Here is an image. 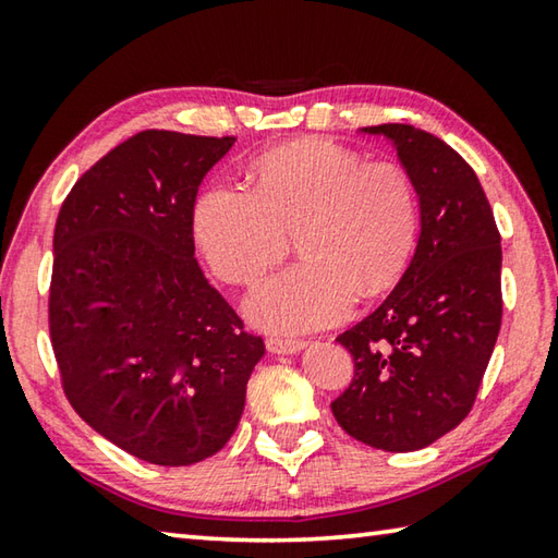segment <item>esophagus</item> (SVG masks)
Listing matches in <instances>:
<instances>
[{"label": "esophagus", "mask_w": 558, "mask_h": 558, "mask_svg": "<svg viewBox=\"0 0 558 558\" xmlns=\"http://www.w3.org/2000/svg\"><path fill=\"white\" fill-rule=\"evenodd\" d=\"M266 347H268V352H272V354H298L300 349H305V342H302V339L272 335V337L266 339Z\"/></svg>", "instance_id": "esophagus-1"}]
</instances>
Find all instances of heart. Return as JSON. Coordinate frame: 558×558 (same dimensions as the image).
<instances>
[{"label":"heart","instance_id":"heart-1","mask_svg":"<svg viewBox=\"0 0 558 558\" xmlns=\"http://www.w3.org/2000/svg\"><path fill=\"white\" fill-rule=\"evenodd\" d=\"M418 202L405 169L362 162L327 140H295L260 155L251 192L211 184L194 204V235L216 276L251 286L286 256L300 260L245 298L258 327L298 332L335 323L354 298L393 286L411 256Z\"/></svg>","mask_w":558,"mask_h":558}]
</instances>
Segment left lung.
<instances>
[{
	"label": "left lung",
	"mask_w": 558,
	"mask_h": 558,
	"mask_svg": "<svg viewBox=\"0 0 558 558\" xmlns=\"http://www.w3.org/2000/svg\"><path fill=\"white\" fill-rule=\"evenodd\" d=\"M391 140L418 196L421 233L399 286L337 342L354 379L332 401L349 436L409 452L470 413L502 325V245L477 174L456 149L401 122L362 128Z\"/></svg>",
	"instance_id": "left-lung-1"
}]
</instances>
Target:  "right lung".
<instances>
[{"label":"right lung","mask_w":558,"mask_h":558,"mask_svg":"<svg viewBox=\"0 0 558 558\" xmlns=\"http://www.w3.org/2000/svg\"><path fill=\"white\" fill-rule=\"evenodd\" d=\"M233 143L137 132L56 219L49 329L63 391L93 430L153 465L219 452L266 354L194 258L196 192Z\"/></svg>","instance_id":"add662e5"}]
</instances>
